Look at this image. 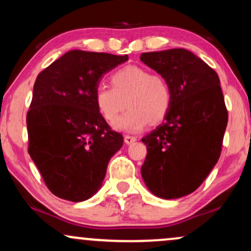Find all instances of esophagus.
Masks as SVG:
<instances>
[{
  "label": "esophagus",
  "mask_w": 251,
  "mask_h": 251,
  "mask_svg": "<svg viewBox=\"0 0 251 251\" xmlns=\"http://www.w3.org/2000/svg\"><path fill=\"white\" fill-rule=\"evenodd\" d=\"M126 144H133L134 142H137V137H133V135H128L126 134L125 138H124Z\"/></svg>",
  "instance_id": "obj_1"
}]
</instances>
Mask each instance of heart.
<instances>
[{"label":"heart","instance_id":"1","mask_svg":"<svg viewBox=\"0 0 251 251\" xmlns=\"http://www.w3.org/2000/svg\"><path fill=\"white\" fill-rule=\"evenodd\" d=\"M111 86L99 85L94 92L96 106L103 119L114 123L126 105L129 111L114 124L125 132H137L150 123L157 125L168 116L172 89L165 76L128 65L112 73Z\"/></svg>","mask_w":251,"mask_h":251}]
</instances>
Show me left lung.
<instances>
[{"instance_id":"1","label":"left lung","mask_w":251,"mask_h":251,"mask_svg":"<svg viewBox=\"0 0 251 251\" xmlns=\"http://www.w3.org/2000/svg\"><path fill=\"white\" fill-rule=\"evenodd\" d=\"M140 60L168 79L172 103L165 122L143 138L142 177L164 200L194 192L218 162L227 111L217 73L183 48L143 53Z\"/></svg>"}]
</instances>
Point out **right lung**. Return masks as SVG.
I'll use <instances>...</instances> for the list:
<instances>
[{
  "mask_svg": "<svg viewBox=\"0 0 251 251\" xmlns=\"http://www.w3.org/2000/svg\"><path fill=\"white\" fill-rule=\"evenodd\" d=\"M127 60L74 50L37 75L27 113L28 153L56 197L82 201L97 194L123 146L122 133L98 111L94 92L103 74Z\"/></svg>",
  "mask_w": 251,
  "mask_h": 251,
  "instance_id": "add662e5",
  "label": "right lung"
}]
</instances>
